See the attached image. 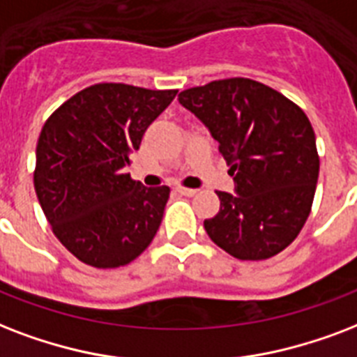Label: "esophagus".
<instances>
[{
  "mask_svg": "<svg viewBox=\"0 0 357 357\" xmlns=\"http://www.w3.org/2000/svg\"><path fill=\"white\" fill-rule=\"evenodd\" d=\"M176 192L181 193V195H186V197H193L197 190H193V188H184V186H178L176 188Z\"/></svg>",
  "mask_w": 357,
  "mask_h": 357,
  "instance_id": "1",
  "label": "esophagus"
}]
</instances>
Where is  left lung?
I'll use <instances>...</instances> for the list:
<instances>
[{
	"mask_svg": "<svg viewBox=\"0 0 357 357\" xmlns=\"http://www.w3.org/2000/svg\"><path fill=\"white\" fill-rule=\"evenodd\" d=\"M178 102L208 128L231 165L234 193L218 192L204 220L210 240L240 261L278 255L302 231L320 160L307 115L255 79L229 78L182 91Z\"/></svg>",
	"mask_w": 357,
	"mask_h": 357,
	"instance_id": "obj_1",
	"label": "left lung"
}]
</instances>
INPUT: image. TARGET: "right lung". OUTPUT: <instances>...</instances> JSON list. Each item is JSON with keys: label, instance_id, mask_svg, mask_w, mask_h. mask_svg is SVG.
Returning <instances> with one entry per match:
<instances>
[{"label": "right lung", "instance_id": "add662e5", "mask_svg": "<svg viewBox=\"0 0 357 357\" xmlns=\"http://www.w3.org/2000/svg\"><path fill=\"white\" fill-rule=\"evenodd\" d=\"M175 96V89L96 84L44 123L35 192L57 240L85 264L124 266L153 242L171 190L143 186L124 167Z\"/></svg>", "mask_w": 357, "mask_h": 357}]
</instances>
